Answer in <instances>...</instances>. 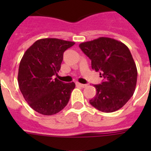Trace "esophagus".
Wrapping results in <instances>:
<instances>
[{
	"instance_id": "34e87169",
	"label": "esophagus",
	"mask_w": 151,
	"mask_h": 151,
	"mask_svg": "<svg viewBox=\"0 0 151 151\" xmlns=\"http://www.w3.org/2000/svg\"><path fill=\"white\" fill-rule=\"evenodd\" d=\"M76 85L78 86V87H81V88H85L87 85H84V84H81L79 82H76Z\"/></svg>"
}]
</instances>
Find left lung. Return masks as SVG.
I'll return each mask as SVG.
<instances>
[{
    "instance_id": "1",
    "label": "left lung",
    "mask_w": 151,
    "mask_h": 151,
    "mask_svg": "<svg viewBox=\"0 0 151 151\" xmlns=\"http://www.w3.org/2000/svg\"><path fill=\"white\" fill-rule=\"evenodd\" d=\"M92 60V70L99 71L103 81L95 85L96 94L90 104L102 112L119 110L135 92L137 69L129 48L110 37H99L79 45Z\"/></svg>"
}]
</instances>
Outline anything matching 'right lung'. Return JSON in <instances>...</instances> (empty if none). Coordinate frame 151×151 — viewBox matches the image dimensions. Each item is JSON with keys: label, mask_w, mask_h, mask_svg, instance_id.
I'll return each instance as SVG.
<instances>
[{"label": "right lung", "mask_w": 151, "mask_h": 151, "mask_svg": "<svg viewBox=\"0 0 151 151\" xmlns=\"http://www.w3.org/2000/svg\"><path fill=\"white\" fill-rule=\"evenodd\" d=\"M74 44L43 38L25 52L19 67V87L29 106L39 114H55L67 105L75 84L62 82L52 76L60 70L63 52Z\"/></svg>", "instance_id": "add662e5"}]
</instances>
